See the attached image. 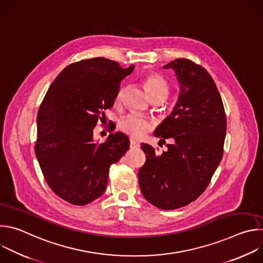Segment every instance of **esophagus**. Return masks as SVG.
<instances>
[{"mask_svg":"<svg viewBox=\"0 0 263 263\" xmlns=\"http://www.w3.org/2000/svg\"><path fill=\"white\" fill-rule=\"evenodd\" d=\"M139 145H140V144H139L136 140L130 139V147H131V148H138Z\"/></svg>","mask_w":263,"mask_h":263,"instance_id":"esophagus-1","label":"esophagus"}]
</instances>
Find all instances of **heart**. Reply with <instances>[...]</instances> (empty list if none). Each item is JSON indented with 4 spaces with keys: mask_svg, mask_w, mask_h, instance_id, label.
Returning <instances> with one entry per match:
<instances>
[{
    "mask_svg": "<svg viewBox=\"0 0 263 263\" xmlns=\"http://www.w3.org/2000/svg\"><path fill=\"white\" fill-rule=\"evenodd\" d=\"M144 84L149 97L152 98L153 101L159 100L161 102H164L171 92V86L168 82L161 76V74L156 72L148 73L144 78ZM124 92L125 88L121 87L117 93V103L122 102ZM153 127L154 125L152 122H149L148 120L136 114H131L127 116L121 122L122 130L128 135L135 138H140L144 136L147 132L153 129Z\"/></svg>",
    "mask_w": 263,
    "mask_h": 263,
    "instance_id": "heart-1",
    "label": "heart"
}]
</instances>
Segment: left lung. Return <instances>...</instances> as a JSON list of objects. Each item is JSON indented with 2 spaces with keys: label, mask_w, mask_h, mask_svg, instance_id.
Listing matches in <instances>:
<instances>
[{
  "label": "left lung",
  "mask_w": 263,
  "mask_h": 263,
  "mask_svg": "<svg viewBox=\"0 0 263 263\" xmlns=\"http://www.w3.org/2000/svg\"><path fill=\"white\" fill-rule=\"evenodd\" d=\"M173 68L180 95L172 115L155 130L167 151L141 143L146 161L138 172L140 191L154 206L172 210L197 200L207 189L223 154L227 130L220 95L209 72L200 64L178 58Z\"/></svg>",
  "instance_id": "1"
}]
</instances>
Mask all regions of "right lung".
<instances>
[{"mask_svg": "<svg viewBox=\"0 0 263 263\" xmlns=\"http://www.w3.org/2000/svg\"><path fill=\"white\" fill-rule=\"evenodd\" d=\"M133 69L102 57L73 62L58 74L41 104L35 154L50 189L72 205L100 198L110 165L128 151L124 133H111L100 143L93 141V128Z\"/></svg>", "mask_w": 263, "mask_h": 263, "instance_id": "right-lung-1", "label": "right lung"}]
</instances>
